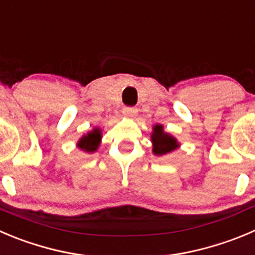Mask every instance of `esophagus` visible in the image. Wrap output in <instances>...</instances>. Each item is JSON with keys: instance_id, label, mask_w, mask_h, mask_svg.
<instances>
[{"instance_id": "obj_1", "label": "esophagus", "mask_w": 255, "mask_h": 255, "mask_svg": "<svg viewBox=\"0 0 255 255\" xmlns=\"http://www.w3.org/2000/svg\"><path fill=\"white\" fill-rule=\"evenodd\" d=\"M137 114V110L134 108H124L123 110V115L126 116V118H132Z\"/></svg>"}]
</instances>
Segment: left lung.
Instances as JSON below:
<instances>
[{"mask_svg": "<svg viewBox=\"0 0 255 255\" xmlns=\"http://www.w3.org/2000/svg\"><path fill=\"white\" fill-rule=\"evenodd\" d=\"M151 141L152 152H154L155 155H157V156L169 154V152L174 151V150H176L180 146L178 140L174 136H171L170 134L164 131L162 125H159V124H156V125L152 128Z\"/></svg>", "mask_w": 255, "mask_h": 255, "instance_id": "obj_1", "label": "left lung"}]
</instances>
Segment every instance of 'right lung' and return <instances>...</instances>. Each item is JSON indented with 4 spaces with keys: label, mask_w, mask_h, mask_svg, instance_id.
Here are the masks:
<instances>
[{
    "label": "right lung",
    "mask_w": 255,
    "mask_h": 255,
    "mask_svg": "<svg viewBox=\"0 0 255 255\" xmlns=\"http://www.w3.org/2000/svg\"><path fill=\"white\" fill-rule=\"evenodd\" d=\"M101 142V130L95 128L93 131L87 132L86 135L81 137L77 142V146L86 152H94L98 150L99 145Z\"/></svg>",
    "instance_id": "1"
}]
</instances>
